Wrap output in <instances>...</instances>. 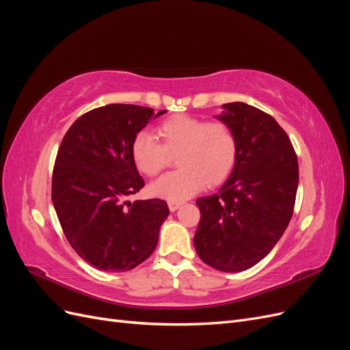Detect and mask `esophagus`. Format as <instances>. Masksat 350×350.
<instances>
[{
	"label": "esophagus",
	"instance_id": "esophagus-1",
	"mask_svg": "<svg viewBox=\"0 0 350 350\" xmlns=\"http://www.w3.org/2000/svg\"><path fill=\"white\" fill-rule=\"evenodd\" d=\"M181 204H183V203H179V201H169V203H167V206H169V210H171V211H175V210H178L179 207H181Z\"/></svg>",
	"mask_w": 350,
	"mask_h": 350
}]
</instances>
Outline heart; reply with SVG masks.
I'll return each mask as SVG.
<instances>
[{"label": "heart", "instance_id": "heart-1", "mask_svg": "<svg viewBox=\"0 0 350 350\" xmlns=\"http://www.w3.org/2000/svg\"><path fill=\"white\" fill-rule=\"evenodd\" d=\"M162 143L146 131L134 135L131 157L140 172L156 176L176 154L178 171L162 176L152 193L169 201H181L206 185L225 183L238 161V139L232 126L220 120L207 121L176 113L159 125Z\"/></svg>", "mask_w": 350, "mask_h": 350}]
</instances>
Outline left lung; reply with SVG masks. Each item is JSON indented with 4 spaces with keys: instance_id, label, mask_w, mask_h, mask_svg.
<instances>
[{
    "instance_id": "8db88e82",
    "label": "left lung",
    "mask_w": 350,
    "mask_h": 350,
    "mask_svg": "<svg viewBox=\"0 0 350 350\" xmlns=\"http://www.w3.org/2000/svg\"><path fill=\"white\" fill-rule=\"evenodd\" d=\"M234 129L238 161L213 196L197 198L198 257L220 271H243L276 245L293 215L299 169L288 134L271 115L243 102L217 116Z\"/></svg>"
}]
</instances>
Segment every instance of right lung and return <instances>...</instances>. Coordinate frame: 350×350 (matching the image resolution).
<instances>
[{"mask_svg": "<svg viewBox=\"0 0 350 350\" xmlns=\"http://www.w3.org/2000/svg\"><path fill=\"white\" fill-rule=\"evenodd\" d=\"M165 112L111 103L83 113L61 142L52 203L72 250L98 270H131L156 248L166 201L126 197L144 187L131 157L134 135Z\"/></svg>", "mask_w": 350, "mask_h": 350, "instance_id": "right-lung-1", "label": "right lung"}]
</instances>
